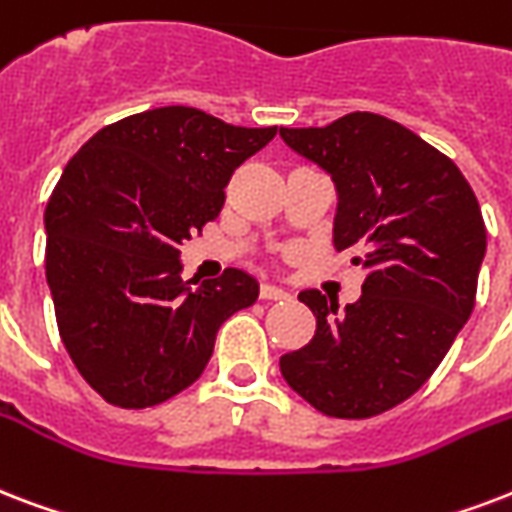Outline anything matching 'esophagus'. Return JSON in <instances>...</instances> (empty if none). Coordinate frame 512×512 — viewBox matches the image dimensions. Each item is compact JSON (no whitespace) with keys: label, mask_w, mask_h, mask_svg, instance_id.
<instances>
[{"label":"esophagus","mask_w":512,"mask_h":512,"mask_svg":"<svg viewBox=\"0 0 512 512\" xmlns=\"http://www.w3.org/2000/svg\"><path fill=\"white\" fill-rule=\"evenodd\" d=\"M260 298L263 300H287L290 298V292L282 290V287H276V284H263V287H260Z\"/></svg>","instance_id":"obj_1"}]
</instances>
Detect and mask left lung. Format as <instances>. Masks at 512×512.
<instances>
[{"mask_svg": "<svg viewBox=\"0 0 512 512\" xmlns=\"http://www.w3.org/2000/svg\"><path fill=\"white\" fill-rule=\"evenodd\" d=\"M279 136L333 179V244L365 271L346 311L319 290L300 292L317 333L279 368L317 411L368 419L408 400L473 314L481 206L454 161L384 115L351 112Z\"/></svg>", "mask_w": 512, "mask_h": 512, "instance_id": "obj_1", "label": "left lung"}]
</instances>
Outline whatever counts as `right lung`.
Here are the masks:
<instances>
[{
  "mask_svg": "<svg viewBox=\"0 0 512 512\" xmlns=\"http://www.w3.org/2000/svg\"><path fill=\"white\" fill-rule=\"evenodd\" d=\"M276 136L193 107L101 128L66 163L45 209V276L74 368L117 408L166 403L198 381L255 276L182 279V241L220 214L225 185Z\"/></svg>",
  "mask_w": 512,
  "mask_h": 512,
  "instance_id": "obj_1",
  "label": "right lung"
}]
</instances>
